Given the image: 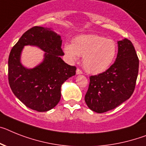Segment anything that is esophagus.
I'll use <instances>...</instances> for the list:
<instances>
[{
	"instance_id": "34e87169",
	"label": "esophagus",
	"mask_w": 146,
	"mask_h": 146,
	"mask_svg": "<svg viewBox=\"0 0 146 146\" xmlns=\"http://www.w3.org/2000/svg\"><path fill=\"white\" fill-rule=\"evenodd\" d=\"M83 72L82 70H81L80 69H77L76 70V74L77 75H79V74H82Z\"/></svg>"
}]
</instances>
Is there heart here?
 <instances>
[{"mask_svg": "<svg viewBox=\"0 0 146 146\" xmlns=\"http://www.w3.org/2000/svg\"><path fill=\"white\" fill-rule=\"evenodd\" d=\"M64 52L70 59L83 56V67L88 73H100L107 70L117 54L113 40L97 35H82L73 39V44L64 45Z\"/></svg>", "mask_w": 146, "mask_h": 146, "instance_id": "obj_1", "label": "heart"}]
</instances>
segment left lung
<instances>
[{"mask_svg":"<svg viewBox=\"0 0 146 146\" xmlns=\"http://www.w3.org/2000/svg\"><path fill=\"white\" fill-rule=\"evenodd\" d=\"M116 61L107 70L90 76L84 101L88 108L99 113L114 109L128 100L135 88L139 58L131 41L118 42Z\"/></svg>","mask_w":146,"mask_h":146,"instance_id":"1","label":"left lung"}]
</instances>
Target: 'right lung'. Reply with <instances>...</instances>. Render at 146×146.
<instances>
[{
    "mask_svg": "<svg viewBox=\"0 0 146 146\" xmlns=\"http://www.w3.org/2000/svg\"><path fill=\"white\" fill-rule=\"evenodd\" d=\"M62 38L51 28L33 27L25 32L9 53L8 79L11 90L29 108L38 112L50 111L61 99V87L76 74V67L66 64L61 56ZM38 46L45 52L43 62L32 69L20 63L24 46Z\"/></svg>",
    "mask_w": 146,
    "mask_h": 146,
    "instance_id": "right-lung-1",
    "label": "right lung"
}]
</instances>
